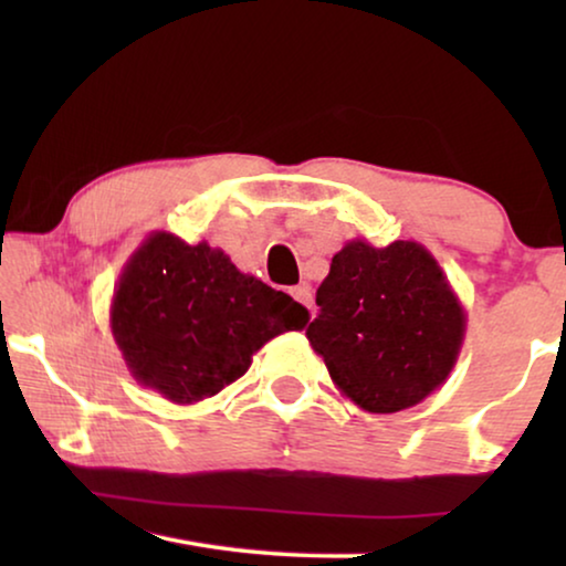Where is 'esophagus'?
<instances>
[{"instance_id":"1","label":"esophagus","mask_w":566,"mask_h":566,"mask_svg":"<svg viewBox=\"0 0 566 566\" xmlns=\"http://www.w3.org/2000/svg\"><path fill=\"white\" fill-rule=\"evenodd\" d=\"M291 296L298 301V304H304L308 312H312V306H314V298H312V285H306V283H301V285H296V289H291Z\"/></svg>"}]
</instances>
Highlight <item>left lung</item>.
Here are the masks:
<instances>
[{
  "label": "left lung",
  "mask_w": 566,
  "mask_h": 566,
  "mask_svg": "<svg viewBox=\"0 0 566 566\" xmlns=\"http://www.w3.org/2000/svg\"><path fill=\"white\" fill-rule=\"evenodd\" d=\"M306 337L332 381L374 415L420 405L459 360L467 312L438 260L412 239H350L316 291Z\"/></svg>",
  "instance_id": "left-lung-1"
}]
</instances>
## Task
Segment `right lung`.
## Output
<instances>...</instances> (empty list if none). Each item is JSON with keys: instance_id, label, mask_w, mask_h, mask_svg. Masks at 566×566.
Segmentation results:
<instances>
[{"instance_id": "right-lung-1", "label": "right lung", "mask_w": 566, "mask_h": 566, "mask_svg": "<svg viewBox=\"0 0 566 566\" xmlns=\"http://www.w3.org/2000/svg\"><path fill=\"white\" fill-rule=\"evenodd\" d=\"M289 293L237 270L208 242L151 231L120 270L111 329L130 376L175 405L216 397L270 339L304 329Z\"/></svg>"}]
</instances>
